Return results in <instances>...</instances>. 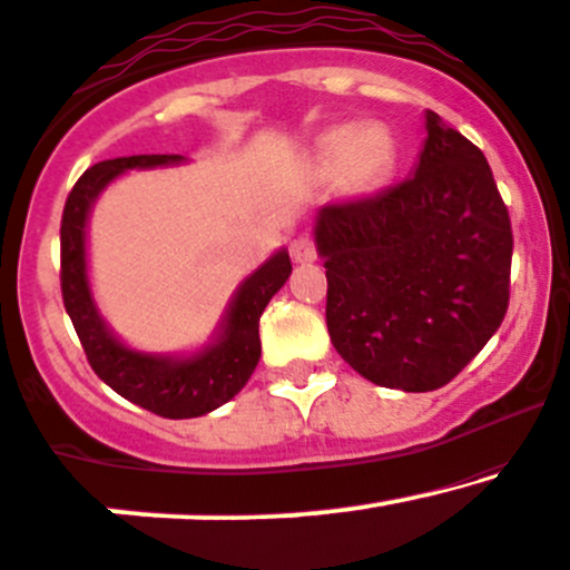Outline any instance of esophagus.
Masks as SVG:
<instances>
[{
  "label": "esophagus",
  "mask_w": 570,
  "mask_h": 570,
  "mask_svg": "<svg viewBox=\"0 0 570 570\" xmlns=\"http://www.w3.org/2000/svg\"><path fill=\"white\" fill-rule=\"evenodd\" d=\"M291 258L296 264H312L317 261V250H315V242L309 236H298V239L291 242Z\"/></svg>",
  "instance_id": "esophagus-1"
}]
</instances>
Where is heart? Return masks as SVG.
<instances>
[{"label":"heart","mask_w":570,"mask_h":570,"mask_svg":"<svg viewBox=\"0 0 570 570\" xmlns=\"http://www.w3.org/2000/svg\"><path fill=\"white\" fill-rule=\"evenodd\" d=\"M393 164V145L380 129L355 124L325 131L315 147V166L323 177H336L342 194L363 196L374 190Z\"/></svg>","instance_id":"heart-1"}]
</instances>
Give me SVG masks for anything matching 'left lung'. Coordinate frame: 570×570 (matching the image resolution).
<instances>
[{
    "label": "left lung",
    "instance_id": "8db88e82",
    "mask_svg": "<svg viewBox=\"0 0 570 570\" xmlns=\"http://www.w3.org/2000/svg\"><path fill=\"white\" fill-rule=\"evenodd\" d=\"M315 245L328 268L331 342L374 385L444 387L507 315V204L482 150L431 110L412 175L317 209Z\"/></svg>",
    "mask_w": 570,
    "mask_h": 570
}]
</instances>
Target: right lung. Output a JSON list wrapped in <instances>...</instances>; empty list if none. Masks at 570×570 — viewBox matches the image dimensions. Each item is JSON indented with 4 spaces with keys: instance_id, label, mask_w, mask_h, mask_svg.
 <instances>
[{
    "instance_id": "right-lung-1",
    "label": "right lung",
    "mask_w": 570,
    "mask_h": 570,
    "mask_svg": "<svg viewBox=\"0 0 570 570\" xmlns=\"http://www.w3.org/2000/svg\"><path fill=\"white\" fill-rule=\"evenodd\" d=\"M183 156H126L94 164L69 194L61 217V293L88 363L105 385L131 404L169 420L209 414L228 404L258 366V320L274 293L291 277V255L279 247L242 279L220 323L194 353H145L107 325L88 277V220L101 190L131 169L183 164Z\"/></svg>"
}]
</instances>
